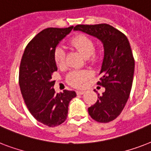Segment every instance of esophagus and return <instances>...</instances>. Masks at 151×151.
<instances>
[{"label":"esophagus","instance_id":"esophagus-1","mask_svg":"<svg viewBox=\"0 0 151 151\" xmlns=\"http://www.w3.org/2000/svg\"><path fill=\"white\" fill-rule=\"evenodd\" d=\"M85 92L84 91H77V94L78 95H84L85 94Z\"/></svg>","mask_w":151,"mask_h":151}]
</instances>
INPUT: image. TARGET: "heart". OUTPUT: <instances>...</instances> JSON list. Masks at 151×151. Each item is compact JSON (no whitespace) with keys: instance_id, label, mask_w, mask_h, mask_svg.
Listing matches in <instances>:
<instances>
[{"instance_id":"b5f03b06","label":"heart","mask_w":151,"mask_h":151,"mask_svg":"<svg viewBox=\"0 0 151 151\" xmlns=\"http://www.w3.org/2000/svg\"><path fill=\"white\" fill-rule=\"evenodd\" d=\"M70 44L75 48L90 63H95L99 58V53L94 48V41L90 37L85 34H78L73 37ZM54 61L56 66L62 68L65 66V52L62 47H57L54 52ZM91 77L88 70H73L67 76V81L76 88L84 87Z\"/></svg>"}]
</instances>
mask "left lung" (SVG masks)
I'll return each instance as SVG.
<instances>
[{"label":"left lung","instance_id":"obj_1","mask_svg":"<svg viewBox=\"0 0 151 151\" xmlns=\"http://www.w3.org/2000/svg\"><path fill=\"white\" fill-rule=\"evenodd\" d=\"M73 29L96 37L103 42L104 57L97 85L105 88V92L102 96L98 94L96 103L88 110L96 122H112L124 109L132 85L135 60L129 40L122 32L106 23L77 25Z\"/></svg>","mask_w":151,"mask_h":151}]
</instances>
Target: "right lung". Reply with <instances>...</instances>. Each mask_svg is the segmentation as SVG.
<instances>
[{"mask_svg":"<svg viewBox=\"0 0 151 151\" xmlns=\"http://www.w3.org/2000/svg\"><path fill=\"white\" fill-rule=\"evenodd\" d=\"M73 27L47 28L37 34L25 48L20 63L19 83L22 98L33 117L48 127L66 121L74 91L55 93L52 76L57 71L54 52Z\"/></svg>","mask_w":151,"mask_h":151,"instance_id":"right-lung-1","label":"right lung"}]
</instances>
